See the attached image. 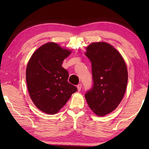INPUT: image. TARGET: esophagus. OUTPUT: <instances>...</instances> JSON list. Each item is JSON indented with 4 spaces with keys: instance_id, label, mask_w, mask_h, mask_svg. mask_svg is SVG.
Instances as JSON below:
<instances>
[{
    "instance_id": "34e87169",
    "label": "esophagus",
    "mask_w": 149,
    "mask_h": 149,
    "mask_svg": "<svg viewBox=\"0 0 149 149\" xmlns=\"http://www.w3.org/2000/svg\"><path fill=\"white\" fill-rule=\"evenodd\" d=\"M81 87H82V85L81 84H78L77 85V88L78 91H80L81 89Z\"/></svg>"
}]
</instances>
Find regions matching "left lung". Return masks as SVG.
Here are the masks:
<instances>
[{
    "mask_svg": "<svg viewBox=\"0 0 149 149\" xmlns=\"http://www.w3.org/2000/svg\"><path fill=\"white\" fill-rule=\"evenodd\" d=\"M85 55L91 62L93 85L85 99L93 112L103 116L118 107L127 84V70L120 52L104 42H93Z\"/></svg>",
    "mask_w": 149,
    "mask_h": 149,
    "instance_id": "8db88e82",
    "label": "left lung"
}]
</instances>
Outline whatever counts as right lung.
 <instances>
[{"instance_id": "right-lung-1", "label": "right lung", "mask_w": 149, "mask_h": 149, "mask_svg": "<svg viewBox=\"0 0 149 149\" xmlns=\"http://www.w3.org/2000/svg\"><path fill=\"white\" fill-rule=\"evenodd\" d=\"M71 53L55 42L42 45L32 54L26 68L30 97L38 109L54 114L64 107L77 89L68 81L69 74L62 67Z\"/></svg>"}]
</instances>
